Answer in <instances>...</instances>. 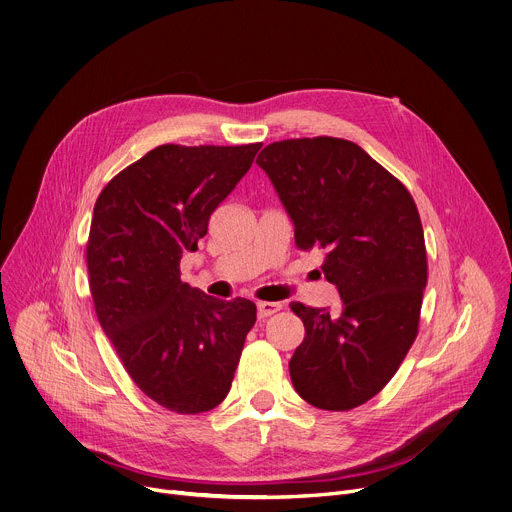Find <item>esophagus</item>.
I'll return each instance as SVG.
<instances>
[{"label":"esophagus","instance_id":"esophagus-1","mask_svg":"<svg viewBox=\"0 0 512 512\" xmlns=\"http://www.w3.org/2000/svg\"><path fill=\"white\" fill-rule=\"evenodd\" d=\"M280 309H282L280 302H259L257 304V317H259V321H263V319L271 317L274 313H278Z\"/></svg>","mask_w":512,"mask_h":512}]
</instances>
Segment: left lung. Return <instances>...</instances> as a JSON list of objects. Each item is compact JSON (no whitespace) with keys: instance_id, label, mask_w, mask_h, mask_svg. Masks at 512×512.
I'll use <instances>...</instances> for the list:
<instances>
[{"instance_id":"1","label":"left lung","mask_w":512,"mask_h":512,"mask_svg":"<svg viewBox=\"0 0 512 512\" xmlns=\"http://www.w3.org/2000/svg\"><path fill=\"white\" fill-rule=\"evenodd\" d=\"M257 164L294 222L296 247L323 251L325 280L344 300L335 315L290 304L304 323L292 385L319 410H354L383 391L418 337L428 259L416 201L342 138L274 142Z\"/></svg>"}]
</instances>
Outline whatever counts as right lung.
I'll return each mask as SVG.
<instances>
[{
    "mask_svg": "<svg viewBox=\"0 0 512 512\" xmlns=\"http://www.w3.org/2000/svg\"><path fill=\"white\" fill-rule=\"evenodd\" d=\"M261 146H158L94 203L86 263L98 323L131 381L170 412L224 401L255 325L251 300L224 302L183 282L181 257L197 251Z\"/></svg>",
    "mask_w": 512,
    "mask_h": 512,
    "instance_id": "1",
    "label": "right lung"
}]
</instances>
